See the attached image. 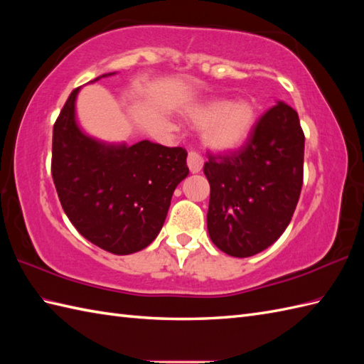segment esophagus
Returning <instances> with one entry per match:
<instances>
[{
	"label": "esophagus",
	"mask_w": 364,
	"mask_h": 364,
	"mask_svg": "<svg viewBox=\"0 0 364 364\" xmlns=\"http://www.w3.org/2000/svg\"><path fill=\"white\" fill-rule=\"evenodd\" d=\"M188 167L192 173H198L203 167V158L196 151H189L188 154Z\"/></svg>",
	"instance_id": "esophagus-1"
}]
</instances>
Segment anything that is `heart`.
Instances as JSON below:
<instances>
[{
    "label": "heart",
    "mask_w": 364,
    "mask_h": 364,
    "mask_svg": "<svg viewBox=\"0 0 364 364\" xmlns=\"http://www.w3.org/2000/svg\"><path fill=\"white\" fill-rule=\"evenodd\" d=\"M197 127L205 128V144L215 151H231L241 146L255 128L257 109L250 102L213 100L189 112Z\"/></svg>",
    "instance_id": "1"
}]
</instances>
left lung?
<instances>
[{
  "label": "left lung",
  "mask_w": 364,
  "mask_h": 364,
  "mask_svg": "<svg viewBox=\"0 0 364 364\" xmlns=\"http://www.w3.org/2000/svg\"><path fill=\"white\" fill-rule=\"evenodd\" d=\"M304 150L297 112L278 102L257 122L242 149L210 154L203 167L211 186L206 222L218 249L247 258L283 235L304 183Z\"/></svg>",
  "instance_id": "obj_1"
}]
</instances>
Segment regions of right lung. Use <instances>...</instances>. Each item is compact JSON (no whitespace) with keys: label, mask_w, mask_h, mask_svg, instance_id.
Listing matches in <instances>:
<instances>
[{"label":"right lung","mask_w":364,"mask_h":364,"mask_svg":"<svg viewBox=\"0 0 364 364\" xmlns=\"http://www.w3.org/2000/svg\"><path fill=\"white\" fill-rule=\"evenodd\" d=\"M80 89L53 127L51 175L60 205L75 228L100 249L139 252L164 225L173 191L189 173L188 151L150 141L106 144L87 136L76 122Z\"/></svg>","instance_id":"obj_1"}]
</instances>
